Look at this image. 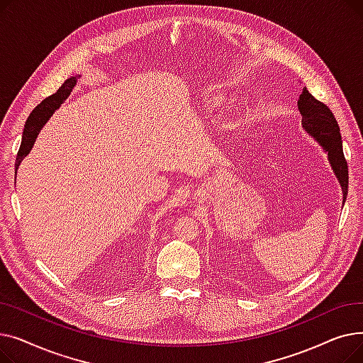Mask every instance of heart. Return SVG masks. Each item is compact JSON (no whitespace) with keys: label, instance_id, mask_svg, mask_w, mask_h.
Wrapping results in <instances>:
<instances>
[{"label":"heart","instance_id":"1","mask_svg":"<svg viewBox=\"0 0 363 363\" xmlns=\"http://www.w3.org/2000/svg\"><path fill=\"white\" fill-rule=\"evenodd\" d=\"M213 104H215V101H213Z\"/></svg>","mask_w":363,"mask_h":363}]
</instances>
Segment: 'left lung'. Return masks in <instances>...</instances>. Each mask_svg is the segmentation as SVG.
<instances>
[{"mask_svg":"<svg viewBox=\"0 0 363 363\" xmlns=\"http://www.w3.org/2000/svg\"><path fill=\"white\" fill-rule=\"evenodd\" d=\"M298 108L303 116L304 129L328 151L331 166L342 188V199L346 200L349 188V167L345 152H342L340 126L333 111L327 104L316 100L306 88L303 89L298 99Z\"/></svg>","mask_w":363,"mask_h":363,"instance_id":"obj_1","label":"left lung"}]
</instances>
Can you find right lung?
I'll use <instances>...</instances> for the list:
<instances>
[{"instance_id": "1", "label": "right lung", "mask_w": 363, "mask_h": 363, "mask_svg": "<svg viewBox=\"0 0 363 363\" xmlns=\"http://www.w3.org/2000/svg\"><path fill=\"white\" fill-rule=\"evenodd\" d=\"M74 85H76V78L74 76H72V78H69L59 89H57L55 94L50 95V97H47L44 101H41L32 110V113L29 114V118L26 121V125L23 129L22 144H21V148H18L17 157H16V164H14L16 170H17L18 164H21V162L23 160V157L26 155H29V151L38 137V133H40L41 128L44 126V123L50 119V116L55 111V108L67 99V95L70 94V91Z\"/></svg>"}]
</instances>
